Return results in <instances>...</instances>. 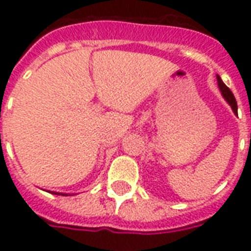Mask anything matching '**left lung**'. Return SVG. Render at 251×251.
<instances>
[{
    "mask_svg": "<svg viewBox=\"0 0 251 251\" xmlns=\"http://www.w3.org/2000/svg\"><path fill=\"white\" fill-rule=\"evenodd\" d=\"M216 80H218V86H219V90L222 91V95H223V98L226 99L227 103L231 106L232 111L235 113V114H238V106H237V100H235V98H234V94L231 93V90L227 87L225 83L222 82V79L219 75H216Z\"/></svg>",
    "mask_w": 251,
    "mask_h": 251,
    "instance_id": "1",
    "label": "left lung"
}]
</instances>
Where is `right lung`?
<instances>
[{"label":"right lung","instance_id":"add662e5","mask_svg":"<svg viewBox=\"0 0 251 251\" xmlns=\"http://www.w3.org/2000/svg\"><path fill=\"white\" fill-rule=\"evenodd\" d=\"M55 194H56V192H55ZM57 195H59V194H57ZM62 195H64V194H62Z\"/></svg>","mask_w":251,"mask_h":251}]
</instances>
